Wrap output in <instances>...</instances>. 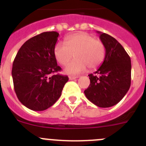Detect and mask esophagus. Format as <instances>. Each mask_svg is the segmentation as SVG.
Segmentation results:
<instances>
[{
	"mask_svg": "<svg viewBox=\"0 0 146 146\" xmlns=\"http://www.w3.org/2000/svg\"><path fill=\"white\" fill-rule=\"evenodd\" d=\"M76 78H77V77H74V76H69V80H75Z\"/></svg>",
	"mask_w": 146,
	"mask_h": 146,
	"instance_id": "1",
	"label": "esophagus"
}]
</instances>
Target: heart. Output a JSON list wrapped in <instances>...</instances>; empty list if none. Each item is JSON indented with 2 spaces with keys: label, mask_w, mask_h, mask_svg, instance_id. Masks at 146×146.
I'll return each mask as SVG.
<instances>
[{
  "label": "heart",
  "mask_w": 146,
  "mask_h": 146,
  "mask_svg": "<svg viewBox=\"0 0 146 146\" xmlns=\"http://www.w3.org/2000/svg\"><path fill=\"white\" fill-rule=\"evenodd\" d=\"M105 55L103 42L86 32L68 36L65 38V44L58 42L54 47V55L60 65L66 66L73 55L75 57L64 69L69 74H80L87 67L91 70L97 69L104 61Z\"/></svg>",
  "instance_id": "obj_1"
}]
</instances>
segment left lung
Wrapping results in <instances>:
<instances>
[{
  "instance_id": "8db88e82",
  "label": "left lung",
  "mask_w": 146,
  "mask_h": 146,
  "mask_svg": "<svg viewBox=\"0 0 146 146\" xmlns=\"http://www.w3.org/2000/svg\"><path fill=\"white\" fill-rule=\"evenodd\" d=\"M106 55L95 74H89L90 85L84 93L89 101L99 108L118 104L131 86V59L122 45L115 38L98 32Z\"/></svg>"
}]
</instances>
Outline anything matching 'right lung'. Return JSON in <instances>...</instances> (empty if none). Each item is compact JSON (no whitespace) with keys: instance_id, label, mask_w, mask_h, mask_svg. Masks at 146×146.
<instances>
[{"instance_id":"right-lung-1","label":"right lung","mask_w":146,"mask_h":146,"mask_svg":"<svg viewBox=\"0 0 146 146\" xmlns=\"http://www.w3.org/2000/svg\"><path fill=\"white\" fill-rule=\"evenodd\" d=\"M59 33L44 32L23 44L12 65L15 93L28 109L42 111L53 105L61 95L67 76L53 74L61 70L54 55Z\"/></svg>"}]
</instances>
